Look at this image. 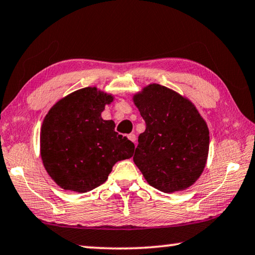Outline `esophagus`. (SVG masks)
I'll list each match as a JSON object with an SVG mask.
<instances>
[{
    "instance_id": "1",
    "label": "esophagus",
    "mask_w": 255,
    "mask_h": 255,
    "mask_svg": "<svg viewBox=\"0 0 255 255\" xmlns=\"http://www.w3.org/2000/svg\"><path fill=\"white\" fill-rule=\"evenodd\" d=\"M128 140L132 141V142H134V143H135V139H136V136H135L134 133H131V134H128Z\"/></svg>"
}]
</instances>
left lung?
Segmentation results:
<instances>
[{
    "label": "left lung",
    "mask_w": 255,
    "mask_h": 255,
    "mask_svg": "<svg viewBox=\"0 0 255 255\" xmlns=\"http://www.w3.org/2000/svg\"><path fill=\"white\" fill-rule=\"evenodd\" d=\"M146 122L138 138L133 162L156 189L185 190L204 171L210 132L195 105L178 92L149 84L133 96Z\"/></svg>",
    "instance_id": "1"
}]
</instances>
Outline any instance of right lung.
<instances>
[{"instance_id":"obj_1","label":"right lung","mask_w":255,"mask_h":255,"mask_svg":"<svg viewBox=\"0 0 255 255\" xmlns=\"http://www.w3.org/2000/svg\"><path fill=\"white\" fill-rule=\"evenodd\" d=\"M114 97L96 87L62 98L41 128V157L51 179L65 190L87 193L103 185L116 162L132 157L134 144L101 119Z\"/></svg>"}]
</instances>
